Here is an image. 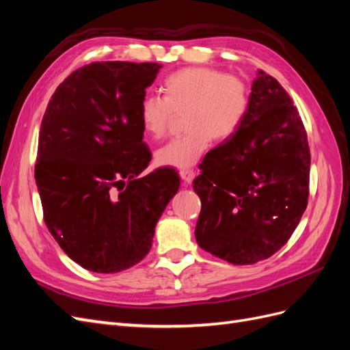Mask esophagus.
I'll use <instances>...</instances> for the list:
<instances>
[{
    "mask_svg": "<svg viewBox=\"0 0 350 350\" xmlns=\"http://www.w3.org/2000/svg\"><path fill=\"white\" fill-rule=\"evenodd\" d=\"M194 176H196V174H194L193 169H183V171H179V178H181V181L184 183V185L191 184Z\"/></svg>",
    "mask_w": 350,
    "mask_h": 350,
    "instance_id": "34e87169",
    "label": "esophagus"
}]
</instances>
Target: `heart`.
Masks as SVG:
<instances>
[{
    "label": "heart",
    "mask_w": 350,
    "mask_h": 350,
    "mask_svg": "<svg viewBox=\"0 0 350 350\" xmlns=\"http://www.w3.org/2000/svg\"><path fill=\"white\" fill-rule=\"evenodd\" d=\"M163 99L147 96L140 105V124L146 135L159 139L172 115L185 113L187 135L162 146L154 154L159 166L193 167L210 139L224 142L234 135L250 109L245 83L208 67L178 70L162 81Z\"/></svg>",
    "instance_id": "1"
}]
</instances>
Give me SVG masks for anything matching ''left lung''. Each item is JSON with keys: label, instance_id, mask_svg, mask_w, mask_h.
<instances>
[{"label": "left lung", "instance_id": "left-lung-1", "mask_svg": "<svg viewBox=\"0 0 350 350\" xmlns=\"http://www.w3.org/2000/svg\"><path fill=\"white\" fill-rule=\"evenodd\" d=\"M204 159L193 181L198 245L237 266L271 257L308 204L311 165L301 116L276 79L257 71L239 130Z\"/></svg>", "mask_w": 350, "mask_h": 350}]
</instances>
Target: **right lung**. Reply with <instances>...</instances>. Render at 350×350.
<instances>
[{"label": "right lung", "mask_w": 350, "mask_h": 350, "mask_svg": "<svg viewBox=\"0 0 350 350\" xmlns=\"http://www.w3.org/2000/svg\"><path fill=\"white\" fill-rule=\"evenodd\" d=\"M161 68L92 62L59 84L42 118L35 178L45 224L86 270L118 273L142 261L179 188L171 167L139 176L152 161L140 105Z\"/></svg>", "instance_id": "1"}]
</instances>
